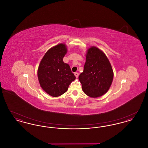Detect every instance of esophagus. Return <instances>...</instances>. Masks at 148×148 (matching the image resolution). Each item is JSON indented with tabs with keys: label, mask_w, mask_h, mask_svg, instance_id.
<instances>
[{
	"label": "esophagus",
	"mask_w": 148,
	"mask_h": 148,
	"mask_svg": "<svg viewBox=\"0 0 148 148\" xmlns=\"http://www.w3.org/2000/svg\"><path fill=\"white\" fill-rule=\"evenodd\" d=\"M74 75H75L76 78H77L78 76H79V73H74Z\"/></svg>",
	"instance_id": "obj_1"
}]
</instances>
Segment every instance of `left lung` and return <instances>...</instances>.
<instances>
[{
  "label": "left lung",
  "instance_id": "1",
  "mask_svg": "<svg viewBox=\"0 0 148 148\" xmlns=\"http://www.w3.org/2000/svg\"><path fill=\"white\" fill-rule=\"evenodd\" d=\"M85 56L84 71L79 80L85 94L96 98L109 90L113 82V69L105 53L96 47L88 48Z\"/></svg>",
  "mask_w": 148,
  "mask_h": 148
}]
</instances>
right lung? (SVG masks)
<instances>
[{
	"instance_id": "1",
	"label": "right lung",
	"mask_w": 148,
	"mask_h": 148,
	"mask_svg": "<svg viewBox=\"0 0 148 148\" xmlns=\"http://www.w3.org/2000/svg\"><path fill=\"white\" fill-rule=\"evenodd\" d=\"M67 51L65 44L60 43L46 52L39 65L37 74L40 85L44 92L53 97L65 93L75 79L69 64L63 62Z\"/></svg>"
}]
</instances>
